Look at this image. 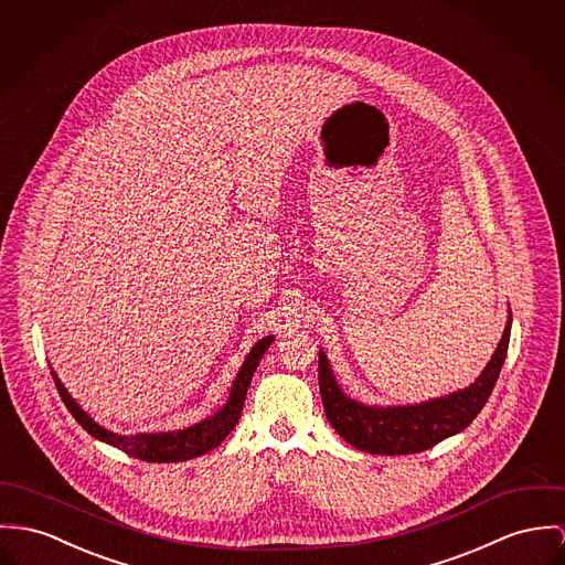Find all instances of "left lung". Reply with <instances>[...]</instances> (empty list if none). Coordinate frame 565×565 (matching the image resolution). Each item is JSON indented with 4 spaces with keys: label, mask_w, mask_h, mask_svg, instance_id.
<instances>
[{
    "label": "left lung",
    "mask_w": 565,
    "mask_h": 565,
    "mask_svg": "<svg viewBox=\"0 0 565 565\" xmlns=\"http://www.w3.org/2000/svg\"><path fill=\"white\" fill-rule=\"evenodd\" d=\"M512 318L490 363L469 390L433 402L395 408H370L344 395L331 374L327 356H318V385L327 419L338 435L367 454L402 456L430 449L447 436L462 433L488 402L510 344Z\"/></svg>",
    "instance_id": "1"
}]
</instances>
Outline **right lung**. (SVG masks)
Instances as JSON below:
<instances>
[{
	"label": "right lung",
	"instance_id": "right-lung-1",
	"mask_svg": "<svg viewBox=\"0 0 565 565\" xmlns=\"http://www.w3.org/2000/svg\"><path fill=\"white\" fill-rule=\"evenodd\" d=\"M273 338H264L256 347L252 348L249 356L245 359L234 387L230 393L227 404L218 411L217 415H213L211 419H204L186 430H178V433H161V435H135L122 436L105 430L100 424H96L86 411L73 399V395L62 385V381L53 374L55 387L60 391L62 402L66 404V408L71 411V415L77 419V424L86 430L87 435L114 445L118 449H122L125 454H129L137 460H146V462H184L191 458H198L211 449H215L221 445V440L234 430V426L241 419L243 413V404H245V395L249 390V383L254 379V372L260 363L266 348L270 347Z\"/></svg>",
	"mask_w": 565,
	"mask_h": 565
}]
</instances>
